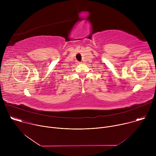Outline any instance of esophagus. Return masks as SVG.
<instances>
[{
    "label": "esophagus",
    "mask_w": 156,
    "mask_h": 156,
    "mask_svg": "<svg viewBox=\"0 0 156 156\" xmlns=\"http://www.w3.org/2000/svg\"><path fill=\"white\" fill-rule=\"evenodd\" d=\"M77 63H78V64H80V63H81V62H78Z\"/></svg>",
    "instance_id": "34e87169"
}]
</instances>
